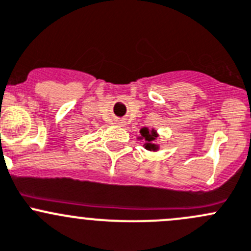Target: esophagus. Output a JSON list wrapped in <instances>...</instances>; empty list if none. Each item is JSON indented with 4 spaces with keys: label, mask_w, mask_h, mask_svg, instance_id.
Here are the masks:
<instances>
[{
    "label": "esophagus",
    "mask_w": 251,
    "mask_h": 251,
    "mask_svg": "<svg viewBox=\"0 0 251 251\" xmlns=\"http://www.w3.org/2000/svg\"><path fill=\"white\" fill-rule=\"evenodd\" d=\"M115 124H116V125H119V126H124V125H125V121L121 120V119H118V120H115Z\"/></svg>",
    "instance_id": "34e87169"
}]
</instances>
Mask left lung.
I'll return each mask as SVG.
<instances>
[{"instance_id":"1","label":"left lung","mask_w":251,"mask_h":251,"mask_svg":"<svg viewBox=\"0 0 251 251\" xmlns=\"http://www.w3.org/2000/svg\"><path fill=\"white\" fill-rule=\"evenodd\" d=\"M140 133H141V137H140L141 140L143 138V140L146 141V143H144V148H146L147 151H156V149H158V146L153 143V142L155 141V138L158 137V132H156L154 128L149 130L148 127H143L141 128Z\"/></svg>"}]
</instances>
